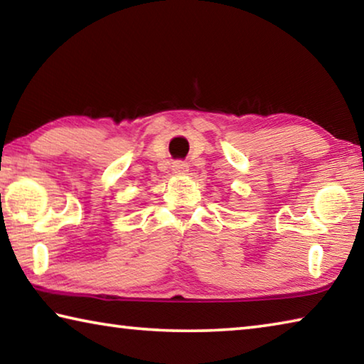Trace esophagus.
Masks as SVG:
<instances>
[{
	"instance_id": "34e87169",
	"label": "esophagus",
	"mask_w": 364,
	"mask_h": 364,
	"mask_svg": "<svg viewBox=\"0 0 364 364\" xmlns=\"http://www.w3.org/2000/svg\"><path fill=\"white\" fill-rule=\"evenodd\" d=\"M171 170L175 171V173H186L188 171V165L183 162V160H175L173 164H171Z\"/></svg>"
}]
</instances>
